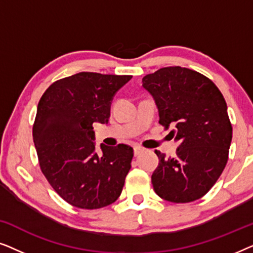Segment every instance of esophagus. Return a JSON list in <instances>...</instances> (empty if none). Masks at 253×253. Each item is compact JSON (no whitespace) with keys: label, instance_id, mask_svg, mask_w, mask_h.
I'll use <instances>...</instances> for the list:
<instances>
[{"label":"esophagus","instance_id":"esophagus-1","mask_svg":"<svg viewBox=\"0 0 253 253\" xmlns=\"http://www.w3.org/2000/svg\"><path fill=\"white\" fill-rule=\"evenodd\" d=\"M143 151V148L141 147H139V146H134V148H133V153H134V155H139L140 154V152Z\"/></svg>","mask_w":253,"mask_h":253}]
</instances>
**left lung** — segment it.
Returning a JSON list of instances; mask_svg holds the SVG:
<instances>
[{
    "label": "left lung",
    "mask_w": 253,
    "mask_h": 253,
    "mask_svg": "<svg viewBox=\"0 0 253 253\" xmlns=\"http://www.w3.org/2000/svg\"><path fill=\"white\" fill-rule=\"evenodd\" d=\"M153 96L159 123L178 141L176 155L155 151L159 166L152 184L160 198L190 203L215 184L228 161L233 137L227 103L216 85L199 72L182 67L161 68L143 78Z\"/></svg>",
    "instance_id": "left-lung-1"
}]
</instances>
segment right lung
I'll list each match as a JSON object with an SVG mask.
<instances>
[{"label": "right lung", "mask_w": 253, "mask_h": 253, "mask_svg": "<svg viewBox=\"0 0 253 253\" xmlns=\"http://www.w3.org/2000/svg\"><path fill=\"white\" fill-rule=\"evenodd\" d=\"M131 78L79 72L54 82L41 96L33 124L40 169L72 206L101 209L122 192L133 148L101 144L98 153L93 123L108 122L113 96Z\"/></svg>", "instance_id": "1"}]
</instances>
